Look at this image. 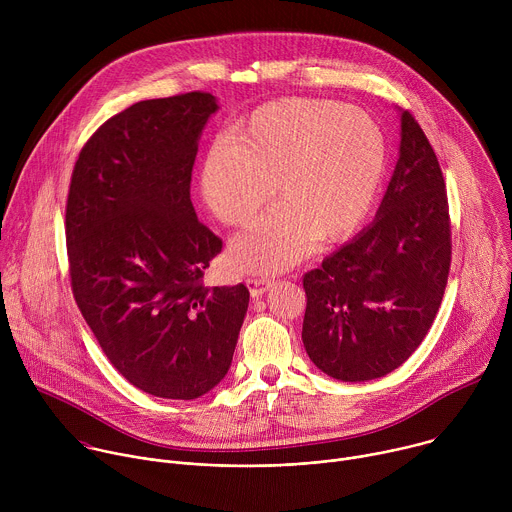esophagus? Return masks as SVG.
Listing matches in <instances>:
<instances>
[{
	"instance_id": "34e87169",
	"label": "esophagus",
	"mask_w": 512,
	"mask_h": 512,
	"mask_svg": "<svg viewBox=\"0 0 512 512\" xmlns=\"http://www.w3.org/2000/svg\"><path fill=\"white\" fill-rule=\"evenodd\" d=\"M247 287H249V291H251V296L253 298H259V296H263L265 291L269 289V285H271V279H267V277H247Z\"/></svg>"
}]
</instances>
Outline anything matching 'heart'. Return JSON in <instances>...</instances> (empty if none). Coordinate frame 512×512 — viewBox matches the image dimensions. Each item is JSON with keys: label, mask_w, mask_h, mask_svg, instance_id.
<instances>
[{"label": "heart", "mask_w": 512, "mask_h": 512, "mask_svg": "<svg viewBox=\"0 0 512 512\" xmlns=\"http://www.w3.org/2000/svg\"><path fill=\"white\" fill-rule=\"evenodd\" d=\"M385 164L383 131L367 111L291 97L257 107L214 143L200 188L231 227H247L275 190L281 202L231 245L237 269L271 273L306 257L316 239L348 237L367 216Z\"/></svg>", "instance_id": "obj_1"}]
</instances>
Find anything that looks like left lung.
I'll return each mask as SVG.
<instances>
[{"label":"left lung","mask_w":512,"mask_h":512,"mask_svg":"<svg viewBox=\"0 0 512 512\" xmlns=\"http://www.w3.org/2000/svg\"><path fill=\"white\" fill-rule=\"evenodd\" d=\"M450 263L444 174L423 129L403 111L399 160L377 218L304 275L310 360L348 383L401 367L440 310Z\"/></svg>","instance_id":"obj_1"}]
</instances>
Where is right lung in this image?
Returning <instances> with one entry per match:
<instances>
[{
	"label": "right lung",
	"instance_id": "add662e5",
	"mask_svg": "<svg viewBox=\"0 0 512 512\" xmlns=\"http://www.w3.org/2000/svg\"><path fill=\"white\" fill-rule=\"evenodd\" d=\"M216 109L192 91L113 115L83 145L66 198L72 296L113 367L164 399L223 381L249 306L243 283H202L223 241L196 218L190 180Z\"/></svg>",
	"mask_w": 512,
	"mask_h": 512
}]
</instances>
